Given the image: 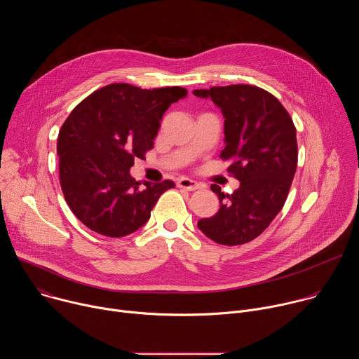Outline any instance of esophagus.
<instances>
[{"label":"esophagus","mask_w":359,"mask_h":359,"mask_svg":"<svg viewBox=\"0 0 359 359\" xmlns=\"http://www.w3.org/2000/svg\"><path fill=\"white\" fill-rule=\"evenodd\" d=\"M177 186L182 189H186V190H196L200 187V183H197L196 180L189 179V177H182L177 182Z\"/></svg>","instance_id":"obj_1"}]
</instances>
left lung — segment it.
Here are the masks:
<instances>
[{"label":"left lung","instance_id":"8db88e82","mask_svg":"<svg viewBox=\"0 0 359 359\" xmlns=\"http://www.w3.org/2000/svg\"><path fill=\"white\" fill-rule=\"evenodd\" d=\"M212 99L224 116L222 159L240 187L224 194L216 184L220 209L197 222L200 231L224 244H244L259 237L283 209L297 169V130L291 116L270 92L252 85L196 89ZM228 200L226 201L225 198Z\"/></svg>","mask_w":359,"mask_h":359}]
</instances>
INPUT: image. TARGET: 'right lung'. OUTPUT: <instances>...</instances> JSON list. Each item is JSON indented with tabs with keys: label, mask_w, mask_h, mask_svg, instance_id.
Segmentation results:
<instances>
[{
	"label": "right lung",
	"mask_w": 359,
	"mask_h": 359,
	"mask_svg": "<svg viewBox=\"0 0 359 359\" xmlns=\"http://www.w3.org/2000/svg\"><path fill=\"white\" fill-rule=\"evenodd\" d=\"M180 86L140 89L129 83L102 88L71 112L57 143L61 187L72 213L92 231L123 237L147 223L172 180L139 186L135 159L153 147L168 108L184 97Z\"/></svg>",
	"instance_id": "1"
}]
</instances>
